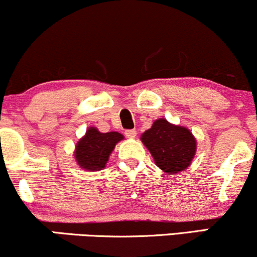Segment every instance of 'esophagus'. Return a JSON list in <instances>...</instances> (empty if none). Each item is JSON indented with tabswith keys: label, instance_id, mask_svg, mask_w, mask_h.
Returning <instances> with one entry per match:
<instances>
[{
	"label": "esophagus",
	"instance_id": "esophagus-1",
	"mask_svg": "<svg viewBox=\"0 0 257 257\" xmlns=\"http://www.w3.org/2000/svg\"><path fill=\"white\" fill-rule=\"evenodd\" d=\"M125 137L128 139H135L137 138V131L131 129V131H125Z\"/></svg>",
	"mask_w": 257,
	"mask_h": 257
}]
</instances>
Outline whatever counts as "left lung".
Masks as SVG:
<instances>
[{"mask_svg": "<svg viewBox=\"0 0 257 257\" xmlns=\"http://www.w3.org/2000/svg\"><path fill=\"white\" fill-rule=\"evenodd\" d=\"M141 143L153 157L156 166L168 175L182 173L192 164L197 152V140L186 126L158 118L143 133Z\"/></svg>", "mask_w": 257, "mask_h": 257, "instance_id": "1", "label": "left lung"}]
</instances>
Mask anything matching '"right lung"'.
Masks as SVG:
<instances>
[{
  "instance_id": "1",
  "label": "right lung",
  "mask_w": 257,
  "mask_h": 257,
  "mask_svg": "<svg viewBox=\"0 0 257 257\" xmlns=\"http://www.w3.org/2000/svg\"><path fill=\"white\" fill-rule=\"evenodd\" d=\"M123 139L118 132L101 133L96 126H89L75 146L76 163L87 172L102 170L114 147Z\"/></svg>"
}]
</instances>
